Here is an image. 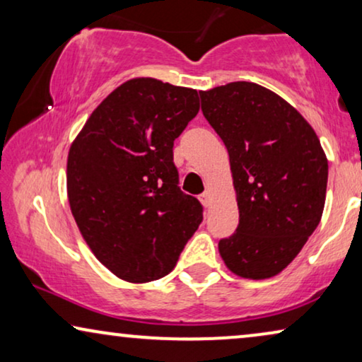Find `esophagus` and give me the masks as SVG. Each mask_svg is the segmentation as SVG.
<instances>
[{
    "instance_id": "obj_1",
    "label": "esophagus",
    "mask_w": 362,
    "mask_h": 362,
    "mask_svg": "<svg viewBox=\"0 0 362 362\" xmlns=\"http://www.w3.org/2000/svg\"><path fill=\"white\" fill-rule=\"evenodd\" d=\"M199 199H201L202 204H204V206L207 207V206L211 204V192H209V191H204V192H202V194H201Z\"/></svg>"
}]
</instances>
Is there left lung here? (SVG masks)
Returning <instances> with one entry per match:
<instances>
[{"mask_svg": "<svg viewBox=\"0 0 362 362\" xmlns=\"http://www.w3.org/2000/svg\"><path fill=\"white\" fill-rule=\"evenodd\" d=\"M199 93L229 151L239 206L235 232L219 240L221 257L235 275L270 279L320 224L328 160L310 123L269 88L230 82Z\"/></svg>", "mask_w": 362, "mask_h": 362, "instance_id": "obj_1", "label": "left lung"}]
</instances>
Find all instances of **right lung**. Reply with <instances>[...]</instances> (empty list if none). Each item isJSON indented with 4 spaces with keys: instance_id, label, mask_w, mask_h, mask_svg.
Here are the masks:
<instances>
[{
    "instance_id": "obj_1",
    "label": "right lung",
    "mask_w": 362,
    "mask_h": 362,
    "mask_svg": "<svg viewBox=\"0 0 362 362\" xmlns=\"http://www.w3.org/2000/svg\"><path fill=\"white\" fill-rule=\"evenodd\" d=\"M199 112L194 88L133 78L88 118L67 160L74 219L117 276L143 284L175 269L202 222V206L180 187L173 146Z\"/></svg>"
}]
</instances>
